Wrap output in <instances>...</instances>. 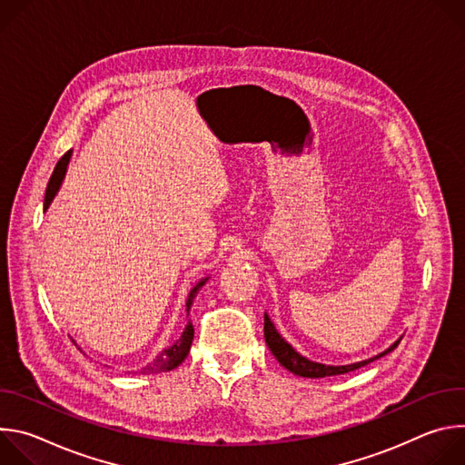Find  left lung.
Instances as JSON below:
<instances>
[{
  "instance_id": "8db88e82",
  "label": "left lung",
  "mask_w": 465,
  "mask_h": 465,
  "mask_svg": "<svg viewBox=\"0 0 465 465\" xmlns=\"http://www.w3.org/2000/svg\"><path fill=\"white\" fill-rule=\"evenodd\" d=\"M264 341H267V346L271 348L272 355L278 359V362L287 368L289 371H292L294 375H300V377H311V379H318V377H329V375H342V373H348V371H353V370H359L381 357H384L386 353L393 351L397 346H400L401 339L395 341L386 351L368 359V361H362V362H355V364H346V366H325V364H320V362H312L305 357H302L298 351H294V348L285 342V339L278 333L274 323L271 322V318L264 314Z\"/></svg>"
}]
</instances>
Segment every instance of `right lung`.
<instances>
[{
	"instance_id": "1",
	"label": "right lung",
	"mask_w": 465,
	"mask_h": 465,
	"mask_svg": "<svg viewBox=\"0 0 465 465\" xmlns=\"http://www.w3.org/2000/svg\"><path fill=\"white\" fill-rule=\"evenodd\" d=\"M70 158H72V151H68V153H65V154L58 160V163H56V167H54V171H53V174H51V178H49V183H47V189H45V198H44V212L49 208V204L53 203L54 194L58 193V189H60V185H62V180H64V176H65V169H68ZM206 282H208V278H204L203 282H198V285H194V287L191 289V292H189V296H187V302H185V307H187L185 311H187V314H189V309H191V305H193V300L196 298L198 289H201ZM193 335H194L193 323L187 322L182 337H180L173 346H169V348L163 350L160 355H156V359H154L153 362H149V364L142 370V373L151 375V373L169 371V370L180 366V364L183 362V359L187 357V353H189V348H191V342H193Z\"/></svg>"
}]
</instances>
